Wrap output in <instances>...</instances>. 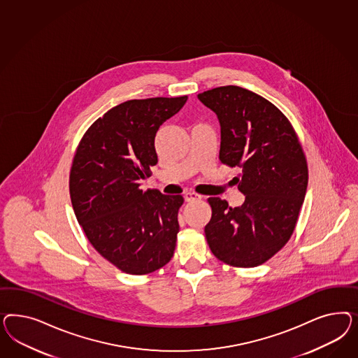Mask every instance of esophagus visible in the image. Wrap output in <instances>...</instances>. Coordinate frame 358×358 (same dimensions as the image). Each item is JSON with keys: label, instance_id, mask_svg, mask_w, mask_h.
<instances>
[{"label": "esophagus", "instance_id": "1", "mask_svg": "<svg viewBox=\"0 0 358 358\" xmlns=\"http://www.w3.org/2000/svg\"><path fill=\"white\" fill-rule=\"evenodd\" d=\"M202 198V195L196 194L195 192H187L185 194V201L186 202H194V201H199Z\"/></svg>", "mask_w": 358, "mask_h": 358}]
</instances>
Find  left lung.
Segmentation results:
<instances>
[{
	"label": "left lung",
	"mask_w": 358,
	"mask_h": 358,
	"mask_svg": "<svg viewBox=\"0 0 358 358\" xmlns=\"http://www.w3.org/2000/svg\"><path fill=\"white\" fill-rule=\"evenodd\" d=\"M220 123L219 159L238 166L241 206L211 196L207 243L217 260L236 268L266 262L290 240L308 182L302 144L280 108L244 87L227 85L198 94Z\"/></svg>",
	"instance_id": "left-lung-1"
}]
</instances>
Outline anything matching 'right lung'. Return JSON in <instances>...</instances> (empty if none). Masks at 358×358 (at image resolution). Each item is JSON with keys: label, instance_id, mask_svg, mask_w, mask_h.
I'll return each mask as SVG.
<instances>
[{"label": "right lung", "instance_id": "1", "mask_svg": "<svg viewBox=\"0 0 358 358\" xmlns=\"http://www.w3.org/2000/svg\"><path fill=\"white\" fill-rule=\"evenodd\" d=\"M187 96L130 99L110 108L84 134L69 172L77 222L98 253L132 275L173 257L182 195L141 190L157 164L155 136Z\"/></svg>", "mask_w": 358, "mask_h": 358}]
</instances>
